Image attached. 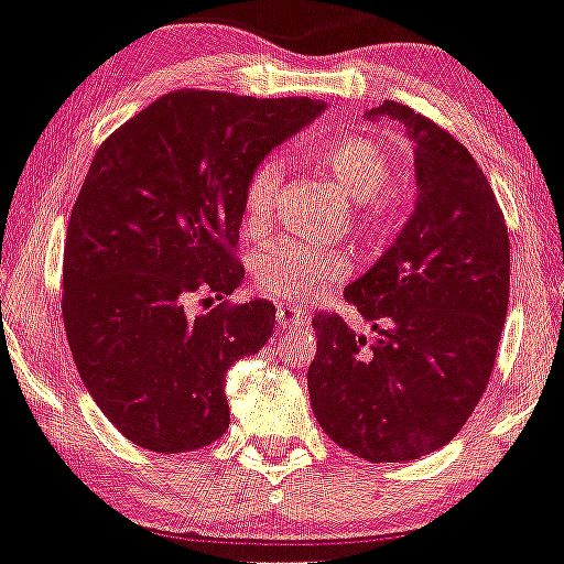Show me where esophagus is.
Listing matches in <instances>:
<instances>
[{
	"instance_id": "34e87169",
	"label": "esophagus",
	"mask_w": 564,
	"mask_h": 564,
	"mask_svg": "<svg viewBox=\"0 0 564 564\" xmlns=\"http://www.w3.org/2000/svg\"><path fill=\"white\" fill-rule=\"evenodd\" d=\"M308 319H312V314H308L306 308L284 306V304L276 306V328L280 330L304 328V325H308Z\"/></svg>"
}]
</instances>
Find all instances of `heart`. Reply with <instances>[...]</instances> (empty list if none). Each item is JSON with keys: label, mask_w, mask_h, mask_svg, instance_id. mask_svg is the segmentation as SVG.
<instances>
[{"label": "heart", "mask_w": 564, "mask_h": 564, "mask_svg": "<svg viewBox=\"0 0 564 564\" xmlns=\"http://www.w3.org/2000/svg\"><path fill=\"white\" fill-rule=\"evenodd\" d=\"M306 159L341 187L344 196L357 204L355 231L371 241L387 239L395 231L403 212L401 187L392 185L395 155L377 137L349 134L312 144ZM282 183V163L265 159L256 163L241 193V223L247 231H263L274 217L276 193ZM252 274L260 290L274 299L306 304L333 282L347 276V258L328 247H312L295 239L265 245L256 256Z\"/></svg>", "instance_id": "obj_1"}]
</instances>
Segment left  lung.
I'll use <instances>...</instances> for the list:
<instances>
[{
  "label": "left lung",
  "instance_id": "1",
  "mask_svg": "<svg viewBox=\"0 0 564 564\" xmlns=\"http://www.w3.org/2000/svg\"><path fill=\"white\" fill-rule=\"evenodd\" d=\"M414 142L416 207L395 245L347 301L377 336L338 314L314 317L308 398L319 427L368 463H405L446 446L474 414L498 355L511 288V245L498 198L449 131L398 101Z\"/></svg>",
  "mask_w": 564,
  "mask_h": 564
}]
</instances>
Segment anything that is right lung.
<instances>
[{
    "mask_svg": "<svg viewBox=\"0 0 564 564\" xmlns=\"http://www.w3.org/2000/svg\"><path fill=\"white\" fill-rule=\"evenodd\" d=\"M323 101L172 90L96 150L64 245V328L83 384L137 446L180 454L228 430L226 373L276 308L228 304L247 177ZM193 297L215 310L191 315Z\"/></svg>",
    "mask_w": 564,
    "mask_h": 564,
    "instance_id": "1",
    "label": "right lung"
}]
</instances>
